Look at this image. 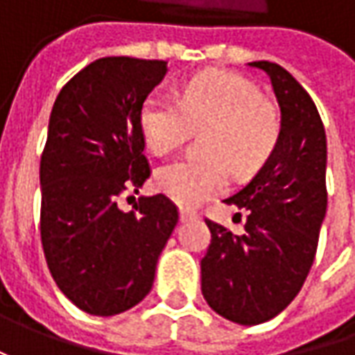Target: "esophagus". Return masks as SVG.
Returning <instances> with one entry per match:
<instances>
[{
  "mask_svg": "<svg viewBox=\"0 0 355 355\" xmlns=\"http://www.w3.org/2000/svg\"><path fill=\"white\" fill-rule=\"evenodd\" d=\"M198 215L193 211H189V209H180V221L185 223V221H189V219H196Z\"/></svg>",
  "mask_w": 355,
  "mask_h": 355,
  "instance_id": "1",
  "label": "esophagus"
}]
</instances>
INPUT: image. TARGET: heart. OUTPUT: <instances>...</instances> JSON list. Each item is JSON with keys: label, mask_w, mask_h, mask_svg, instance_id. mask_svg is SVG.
<instances>
[{"label": "heart", "mask_w": 355, "mask_h": 355, "mask_svg": "<svg viewBox=\"0 0 355 355\" xmlns=\"http://www.w3.org/2000/svg\"><path fill=\"white\" fill-rule=\"evenodd\" d=\"M203 126L205 156L175 159L156 173L157 189L184 207H196L225 189L227 164L239 175L261 168L279 142L282 120L277 104L261 96L251 80L229 73L191 78L180 103L154 92L140 108L142 136L154 154L175 150L189 130Z\"/></svg>", "instance_id": "b5f03b06"}]
</instances>
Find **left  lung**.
<instances>
[{
    "label": "left lung",
    "instance_id": "obj_1",
    "mask_svg": "<svg viewBox=\"0 0 355 355\" xmlns=\"http://www.w3.org/2000/svg\"><path fill=\"white\" fill-rule=\"evenodd\" d=\"M265 71L280 106V136L263 168L227 205L247 209L245 233L205 221L211 245L201 259V293L227 320L254 326L275 318L300 293L328 205L326 132L316 104L277 62Z\"/></svg>",
    "mask_w": 355,
    "mask_h": 355
}]
</instances>
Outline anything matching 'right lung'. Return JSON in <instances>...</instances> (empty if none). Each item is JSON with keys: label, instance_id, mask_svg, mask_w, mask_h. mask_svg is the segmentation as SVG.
I'll return each mask as SVG.
<instances>
[{"label": "right lung", "instance_id": "right-lung-1", "mask_svg": "<svg viewBox=\"0 0 355 355\" xmlns=\"http://www.w3.org/2000/svg\"><path fill=\"white\" fill-rule=\"evenodd\" d=\"M166 61L103 57L59 92L41 156V243L61 293L94 316H114L152 291L178 207L164 193L134 211L118 196L150 178L140 108Z\"/></svg>", "mask_w": 355, "mask_h": 355}]
</instances>
